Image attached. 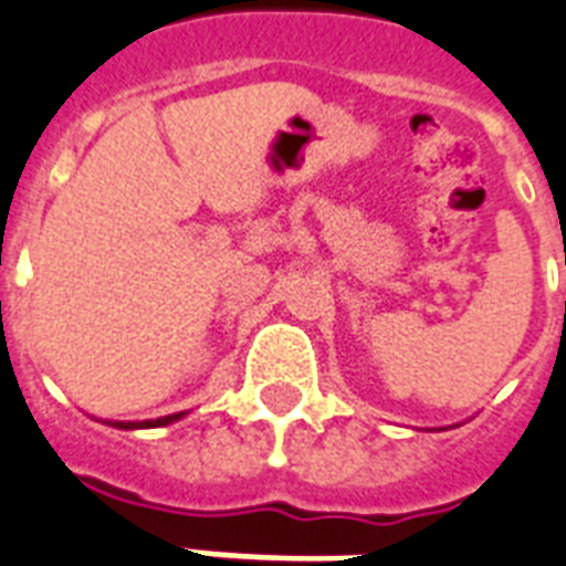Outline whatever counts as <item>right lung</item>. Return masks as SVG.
<instances>
[{
  "label": "right lung",
  "mask_w": 566,
  "mask_h": 566,
  "mask_svg": "<svg viewBox=\"0 0 566 566\" xmlns=\"http://www.w3.org/2000/svg\"><path fill=\"white\" fill-rule=\"evenodd\" d=\"M187 416V412H175V416H163V418H154V421H103V424L109 427H118V430H142V427H166V424H175L180 418Z\"/></svg>",
  "instance_id": "1"
}]
</instances>
